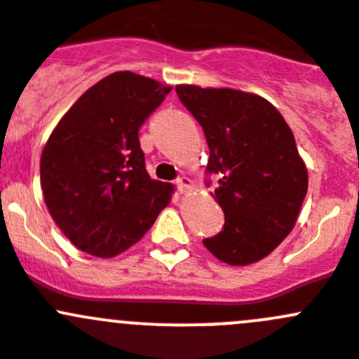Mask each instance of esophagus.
I'll return each instance as SVG.
<instances>
[{
    "instance_id": "esophagus-1",
    "label": "esophagus",
    "mask_w": 359,
    "mask_h": 359,
    "mask_svg": "<svg viewBox=\"0 0 359 359\" xmlns=\"http://www.w3.org/2000/svg\"><path fill=\"white\" fill-rule=\"evenodd\" d=\"M177 189L180 191V193H187V191L193 187V180L187 179V177H180V179H177Z\"/></svg>"
}]
</instances>
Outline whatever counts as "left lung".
<instances>
[{"mask_svg": "<svg viewBox=\"0 0 359 359\" xmlns=\"http://www.w3.org/2000/svg\"><path fill=\"white\" fill-rule=\"evenodd\" d=\"M209 145L210 195L225 226L203 246L221 262L250 266L292 232L308 189V170L285 118L264 97L233 88L175 86Z\"/></svg>", "mask_w": 359, "mask_h": 359, "instance_id": "obj_1", "label": "left lung"}]
</instances>
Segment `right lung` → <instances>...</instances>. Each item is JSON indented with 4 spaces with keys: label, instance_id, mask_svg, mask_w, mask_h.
I'll return each instance as SVG.
<instances>
[{
    "label": "right lung",
    "instance_id": "obj_1",
    "mask_svg": "<svg viewBox=\"0 0 359 359\" xmlns=\"http://www.w3.org/2000/svg\"><path fill=\"white\" fill-rule=\"evenodd\" d=\"M172 92L120 70L86 90L53 129L40 157L49 214L76 248L111 259L138 243L175 187L150 179L138 130Z\"/></svg>",
    "mask_w": 359,
    "mask_h": 359
}]
</instances>
